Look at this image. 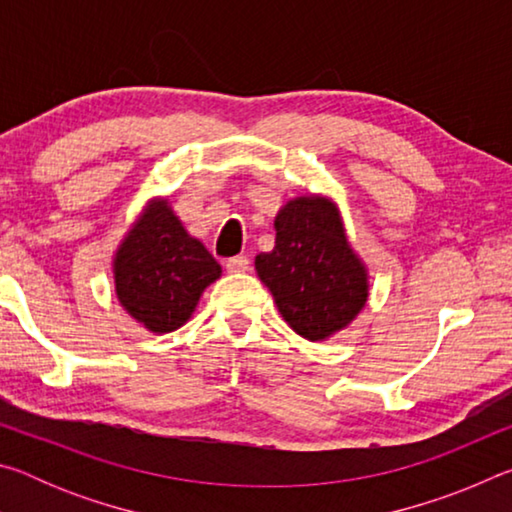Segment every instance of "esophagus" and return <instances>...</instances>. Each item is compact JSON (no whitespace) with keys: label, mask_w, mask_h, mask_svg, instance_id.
Here are the masks:
<instances>
[{"label":"esophagus","mask_w":512,"mask_h":512,"mask_svg":"<svg viewBox=\"0 0 512 512\" xmlns=\"http://www.w3.org/2000/svg\"><path fill=\"white\" fill-rule=\"evenodd\" d=\"M225 268H228L230 273H244V271H248V268H250V262H248V257L237 255V257L225 259Z\"/></svg>","instance_id":"34e87169"}]
</instances>
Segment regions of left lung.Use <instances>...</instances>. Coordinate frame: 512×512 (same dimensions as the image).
Returning <instances> with one entry per match:
<instances>
[{
    "mask_svg": "<svg viewBox=\"0 0 512 512\" xmlns=\"http://www.w3.org/2000/svg\"><path fill=\"white\" fill-rule=\"evenodd\" d=\"M275 248L255 268L284 320L309 341L339 332L368 298L366 271L323 198H296L275 219Z\"/></svg>",
    "mask_w": 512,
    "mask_h": 512,
    "instance_id": "1",
    "label": "left lung"
}]
</instances>
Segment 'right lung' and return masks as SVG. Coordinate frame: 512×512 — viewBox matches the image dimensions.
Returning a JSON list of instances; mask_svg holds the SVG:
<instances>
[{"label": "right lung", "mask_w": 512, "mask_h": 512, "mask_svg": "<svg viewBox=\"0 0 512 512\" xmlns=\"http://www.w3.org/2000/svg\"><path fill=\"white\" fill-rule=\"evenodd\" d=\"M221 266L192 239L167 203H155L121 244L115 259L119 302L151 332L167 334L192 316Z\"/></svg>", "instance_id": "right-lung-1"}]
</instances>
